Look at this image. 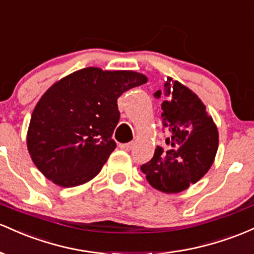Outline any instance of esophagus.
Returning a JSON list of instances; mask_svg holds the SVG:
<instances>
[{"mask_svg": "<svg viewBox=\"0 0 254 254\" xmlns=\"http://www.w3.org/2000/svg\"><path fill=\"white\" fill-rule=\"evenodd\" d=\"M133 146H134V141L127 142V144H120V149H122V150H125V151L132 150Z\"/></svg>", "mask_w": 254, "mask_h": 254, "instance_id": "34e87169", "label": "esophagus"}]
</instances>
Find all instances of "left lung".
I'll list each match as a JSON object with an SVG mask.
<instances>
[{"mask_svg":"<svg viewBox=\"0 0 254 254\" xmlns=\"http://www.w3.org/2000/svg\"><path fill=\"white\" fill-rule=\"evenodd\" d=\"M162 98V124L167 129L164 152L157 146L152 159L140 167L153 189L179 193L195 184L207 173L218 147V132L199 97L189 87L168 78Z\"/></svg>","mask_w":254,"mask_h":254,"instance_id":"left-lung-1","label":"left lung"}]
</instances>
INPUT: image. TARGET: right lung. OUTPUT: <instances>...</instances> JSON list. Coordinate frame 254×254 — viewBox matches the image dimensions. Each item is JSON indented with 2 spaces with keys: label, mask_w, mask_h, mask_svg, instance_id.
<instances>
[{
  "label": "right lung",
  "mask_w": 254,
  "mask_h": 254,
  "mask_svg": "<svg viewBox=\"0 0 254 254\" xmlns=\"http://www.w3.org/2000/svg\"><path fill=\"white\" fill-rule=\"evenodd\" d=\"M146 81L133 70L87 67L55 82L37 103L27 132L39 172L62 187L95 178L116 147L118 98Z\"/></svg>",
  "instance_id": "obj_1"
}]
</instances>
